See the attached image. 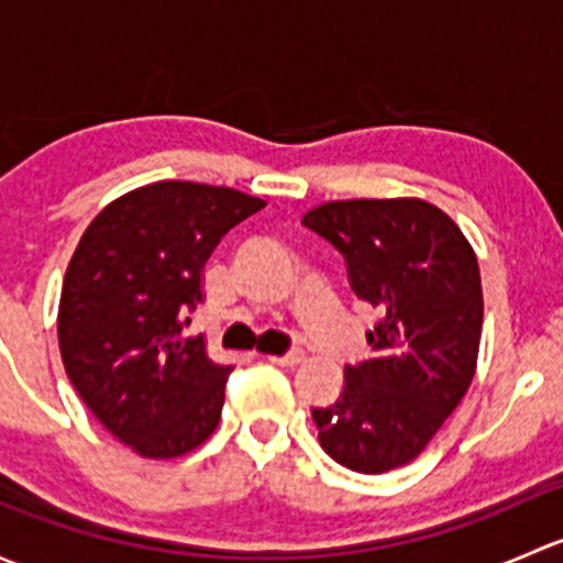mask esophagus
Masks as SVG:
<instances>
[{"instance_id": "obj_1", "label": "esophagus", "mask_w": 563, "mask_h": 563, "mask_svg": "<svg viewBox=\"0 0 563 563\" xmlns=\"http://www.w3.org/2000/svg\"><path fill=\"white\" fill-rule=\"evenodd\" d=\"M302 360H305V354L299 349L286 351V354H280V356H269L272 365H280V367H294V365H299Z\"/></svg>"}]
</instances>
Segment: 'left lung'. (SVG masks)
Returning <instances> with one entry per match:
<instances>
[{"instance_id":"obj_1","label":"left lung","mask_w":563,"mask_h":563,"mask_svg":"<svg viewBox=\"0 0 563 563\" xmlns=\"http://www.w3.org/2000/svg\"><path fill=\"white\" fill-rule=\"evenodd\" d=\"M305 229L338 250L356 299L378 310L371 356L345 365L332 406L313 408L323 452L356 474L411 463L463 400L482 334L479 264L460 229L419 198L310 209Z\"/></svg>"}]
</instances>
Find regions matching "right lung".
I'll use <instances>...</instances> for the list:
<instances>
[{
    "instance_id": "right-lung-1",
    "label": "right lung",
    "mask_w": 563,
    "mask_h": 563,
    "mask_svg": "<svg viewBox=\"0 0 563 563\" xmlns=\"http://www.w3.org/2000/svg\"><path fill=\"white\" fill-rule=\"evenodd\" d=\"M264 201L231 187L157 181L108 203L67 266L59 351L70 384L122 444L179 457L214 433L231 365L185 338L201 269Z\"/></svg>"
}]
</instances>
